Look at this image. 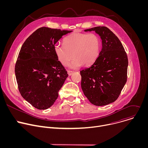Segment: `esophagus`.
Here are the masks:
<instances>
[{"instance_id": "1", "label": "esophagus", "mask_w": 148, "mask_h": 148, "mask_svg": "<svg viewBox=\"0 0 148 148\" xmlns=\"http://www.w3.org/2000/svg\"><path fill=\"white\" fill-rule=\"evenodd\" d=\"M67 73H68L69 75V76H70V75H71L73 74V72L72 71H70V70H69V71H67Z\"/></svg>"}]
</instances>
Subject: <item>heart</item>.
<instances>
[{
  "instance_id": "obj_1",
  "label": "heart",
  "mask_w": 148,
  "mask_h": 148,
  "mask_svg": "<svg viewBox=\"0 0 148 148\" xmlns=\"http://www.w3.org/2000/svg\"><path fill=\"white\" fill-rule=\"evenodd\" d=\"M100 43L99 37L94 33H74L64 38L63 46L56 44L54 49L57 60L64 66L73 56L69 67L76 69L82 64L88 66L95 61L99 54Z\"/></svg>"
}]
</instances>
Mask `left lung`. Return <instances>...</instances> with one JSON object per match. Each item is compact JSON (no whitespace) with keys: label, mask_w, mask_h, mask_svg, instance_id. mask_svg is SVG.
<instances>
[{"label":"left lung","mask_w":148,"mask_h":148,"mask_svg":"<svg viewBox=\"0 0 148 148\" xmlns=\"http://www.w3.org/2000/svg\"><path fill=\"white\" fill-rule=\"evenodd\" d=\"M84 31H95L102 40V47L93 64L80 71L81 88L93 105H107L117 99L126 82L128 57L119 38L107 27Z\"/></svg>","instance_id":"obj_1"}]
</instances>
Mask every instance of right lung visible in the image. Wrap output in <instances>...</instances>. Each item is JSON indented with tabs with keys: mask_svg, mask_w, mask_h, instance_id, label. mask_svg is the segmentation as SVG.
Masks as SVG:
<instances>
[{
	"mask_svg": "<svg viewBox=\"0 0 148 148\" xmlns=\"http://www.w3.org/2000/svg\"><path fill=\"white\" fill-rule=\"evenodd\" d=\"M72 31L40 27L25 41L15 66L18 90L23 98L38 110L51 107L69 76L57 60L54 46Z\"/></svg>",
	"mask_w": 148,
	"mask_h": 148,
	"instance_id": "right-lung-1",
	"label": "right lung"
}]
</instances>
